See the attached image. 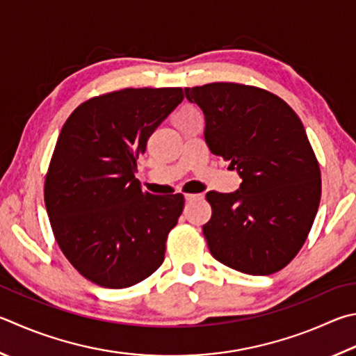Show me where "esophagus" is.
Here are the masks:
<instances>
[{
    "label": "esophagus",
    "instance_id": "esophagus-1",
    "mask_svg": "<svg viewBox=\"0 0 356 356\" xmlns=\"http://www.w3.org/2000/svg\"><path fill=\"white\" fill-rule=\"evenodd\" d=\"M202 197H204L202 195H185L186 202H193V200H199V199H202Z\"/></svg>",
    "mask_w": 356,
    "mask_h": 356
}]
</instances>
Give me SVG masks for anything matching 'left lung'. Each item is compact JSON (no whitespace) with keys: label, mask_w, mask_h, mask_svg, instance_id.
Here are the masks:
<instances>
[{"label":"left lung","mask_w":356,"mask_h":356,"mask_svg":"<svg viewBox=\"0 0 356 356\" xmlns=\"http://www.w3.org/2000/svg\"><path fill=\"white\" fill-rule=\"evenodd\" d=\"M185 96L202 108L210 152L243 180L234 193H207L211 255L244 274L277 273L305 243L321 200L319 163L302 121L279 96L241 83H207Z\"/></svg>","instance_id":"1"}]
</instances>
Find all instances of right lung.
Wrapping results in <instances>:
<instances>
[{
  "label": "right lung",
  "instance_id": "right-lung-1",
  "mask_svg": "<svg viewBox=\"0 0 356 356\" xmlns=\"http://www.w3.org/2000/svg\"><path fill=\"white\" fill-rule=\"evenodd\" d=\"M184 99L182 88H124L88 99L63 124L44 179L56 241L79 274L121 289L165 260L182 195L141 190L137 159Z\"/></svg>",
  "mask_w": 356,
  "mask_h": 356
}]
</instances>
